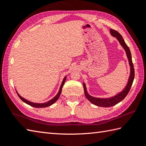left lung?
Returning <instances> with one entry per match:
<instances>
[{
  "label": "left lung",
  "mask_w": 146,
  "mask_h": 146,
  "mask_svg": "<svg viewBox=\"0 0 146 146\" xmlns=\"http://www.w3.org/2000/svg\"><path fill=\"white\" fill-rule=\"evenodd\" d=\"M110 33L111 36L113 37H115V38H116V39L118 40V41L119 42L120 45L122 46V47L123 48V49H124L126 52V55H127V57L129 64L130 66V76L128 79V82L127 83L125 87L123 89V90L122 92H119V94H116L115 95L113 96V97H109V98H97V97H92V96H91L88 93L87 90H86V85L85 84V83H83V88H84V92H85V95L86 98H87L92 104L97 105V106L102 107H112L113 105L119 103L120 102H121L125 98V97L127 95L128 93L129 92L130 89L131 88L133 81H134V74H135L134 65H133L132 61L131 52V51H130L129 48L128 47L127 45L126 44L124 40H123V39L122 38V36H121L117 31H115L113 29H110Z\"/></svg>",
  "instance_id": "obj_1"
}]
</instances>
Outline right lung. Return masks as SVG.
<instances>
[{
	"instance_id": "add662e5",
	"label": "right lung",
	"mask_w": 146,
	"mask_h": 146,
	"mask_svg": "<svg viewBox=\"0 0 146 146\" xmlns=\"http://www.w3.org/2000/svg\"><path fill=\"white\" fill-rule=\"evenodd\" d=\"M66 76H65V77L63 80V82H62V83H61V85L60 87V90H59V92H58V94H56V95L54 98H52L51 100H50L47 102H45V103H42V104L34 103V102H33L29 101V100H26V99L24 98L23 97H22L21 96L18 94L17 91H16V92H17V95L19 96V97L21 99V100L24 102V103L27 104V105H31V107H36V108H44V107H49V106H50V105H52V104H53L54 103H55V102L58 100V99L59 98V97H60V96L61 95V91H62V88H63V85L64 84V82H65V81H66Z\"/></svg>"
}]
</instances>
